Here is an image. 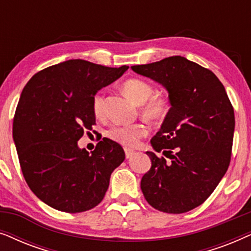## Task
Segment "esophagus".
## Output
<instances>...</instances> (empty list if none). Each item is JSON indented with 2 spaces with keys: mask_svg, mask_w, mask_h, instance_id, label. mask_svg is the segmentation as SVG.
I'll return each mask as SVG.
<instances>
[{
  "mask_svg": "<svg viewBox=\"0 0 251 251\" xmlns=\"http://www.w3.org/2000/svg\"><path fill=\"white\" fill-rule=\"evenodd\" d=\"M125 152H126V159H129V157H131L133 154H135V151L129 150V149H126Z\"/></svg>",
  "mask_w": 251,
  "mask_h": 251,
  "instance_id": "esophagus-1",
  "label": "esophagus"
}]
</instances>
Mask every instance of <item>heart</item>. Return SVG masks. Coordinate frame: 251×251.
I'll list each match as a JSON object with an SVG mask.
<instances>
[{
  "instance_id": "obj_1",
  "label": "heart",
  "mask_w": 251,
  "mask_h": 251,
  "mask_svg": "<svg viewBox=\"0 0 251 251\" xmlns=\"http://www.w3.org/2000/svg\"><path fill=\"white\" fill-rule=\"evenodd\" d=\"M122 90L137 104H140V114L153 122L163 121L171 109L170 99L166 95L154 94L152 84L142 78H129L123 82ZM92 108L97 118L105 113V94L99 91L92 100ZM147 135V126L142 122L115 126L108 131V137L125 147H135Z\"/></svg>"
}]
</instances>
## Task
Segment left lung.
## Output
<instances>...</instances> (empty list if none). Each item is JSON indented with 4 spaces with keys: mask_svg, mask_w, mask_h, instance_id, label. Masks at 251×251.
Returning <instances> with one entry per match:
<instances>
[{
    "mask_svg": "<svg viewBox=\"0 0 251 251\" xmlns=\"http://www.w3.org/2000/svg\"><path fill=\"white\" fill-rule=\"evenodd\" d=\"M169 92L171 109L151 139L157 156L140 181L156 210L184 214L210 197L228 169L234 135V109L224 85L210 70L180 56L131 66Z\"/></svg>",
    "mask_w": 251,
    "mask_h": 251,
    "instance_id": "8db88e82",
    "label": "left lung"
}]
</instances>
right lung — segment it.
<instances>
[{
    "mask_svg": "<svg viewBox=\"0 0 251 251\" xmlns=\"http://www.w3.org/2000/svg\"><path fill=\"white\" fill-rule=\"evenodd\" d=\"M128 68L71 59L37 72L24 88L13 118V140L27 185L51 208L75 214L104 199L125 151L102 138L89 154L78 149L77 140L96 125V92Z\"/></svg>",
    "mask_w": 251,
    "mask_h": 251,
    "instance_id": "obj_1",
    "label": "right lung"
}]
</instances>
